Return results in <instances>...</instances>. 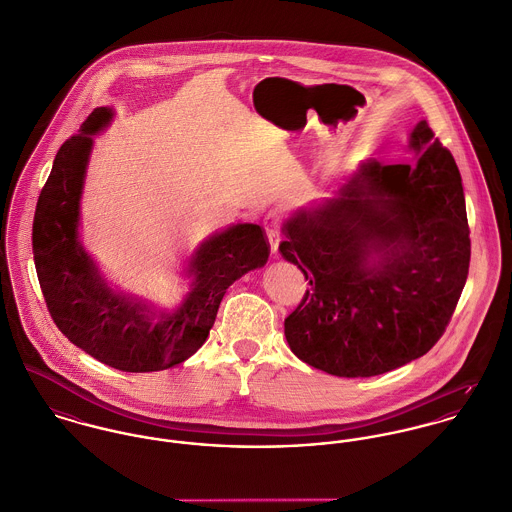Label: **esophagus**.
<instances>
[{"label": "esophagus", "instance_id": "esophagus-1", "mask_svg": "<svg viewBox=\"0 0 512 512\" xmlns=\"http://www.w3.org/2000/svg\"><path fill=\"white\" fill-rule=\"evenodd\" d=\"M262 226L266 230L272 254H278V246H280V215L276 211H268L264 215V219H262Z\"/></svg>", "mask_w": 512, "mask_h": 512}]
</instances>
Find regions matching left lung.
I'll return each instance as SVG.
<instances>
[{
  "label": "left lung",
  "mask_w": 512,
  "mask_h": 512,
  "mask_svg": "<svg viewBox=\"0 0 512 512\" xmlns=\"http://www.w3.org/2000/svg\"><path fill=\"white\" fill-rule=\"evenodd\" d=\"M414 161L368 157L333 197L284 220L282 256L311 290L286 319L293 355L333 376L384 374L426 355L463 292L471 240L461 175L426 120Z\"/></svg>",
  "instance_id": "1"
}]
</instances>
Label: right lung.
I'll return each instance as SVG.
<instances>
[{"label": "right lung", "instance_id": "right-lung-1", "mask_svg": "<svg viewBox=\"0 0 512 512\" xmlns=\"http://www.w3.org/2000/svg\"><path fill=\"white\" fill-rule=\"evenodd\" d=\"M112 120V108H96L59 149L37 201L33 258L49 313L71 343L112 368L155 372L181 365L203 347L226 290L262 268L270 250L252 222L213 232L185 258L181 276L189 286L171 309L112 284L80 240L94 136Z\"/></svg>", "mask_w": 512, "mask_h": 512}]
</instances>
